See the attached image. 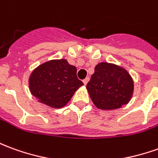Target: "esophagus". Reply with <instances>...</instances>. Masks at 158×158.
<instances>
[{"mask_svg":"<svg viewBox=\"0 0 158 158\" xmlns=\"http://www.w3.org/2000/svg\"><path fill=\"white\" fill-rule=\"evenodd\" d=\"M89 79H90V78H89V77H87V78H85V79L83 80V83L85 84V85L87 83H88V81H89Z\"/></svg>","mask_w":158,"mask_h":158,"instance_id":"esophagus-1","label":"esophagus"}]
</instances>
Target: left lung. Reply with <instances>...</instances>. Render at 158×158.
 I'll return each instance as SVG.
<instances>
[{"label": "left lung", "mask_w": 158, "mask_h": 158, "mask_svg": "<svg viewBox=\"0 0 158 158\" xmlns=\"http://www.w3.org/2000/svg\"><path fill=\"white\" fill-rule=\"evenodd\" d=\"M90 97L98 109L115 110L132 98L133 82L125 69L110 63H99L86 85Z\"/></svg>", "instance_id": "obj_1"}]
</instances>
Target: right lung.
<instances>
[{"mask_svg": "<svg viewBox=\"0 0 158 158\" xmlns=\"http://www.w3.org/2000/svg\"><path fill=\"white\" fill-rule=\"evenodd\" d=\"M84 84L77 77V68L64 59L49 60L37 67L30 77L31 94L52 108H61Z\"/></svg>", "mask_w": 158, "mask_h": 158, "instance_id": "right-lung-1", "label": "right lung"}]
</instances>
